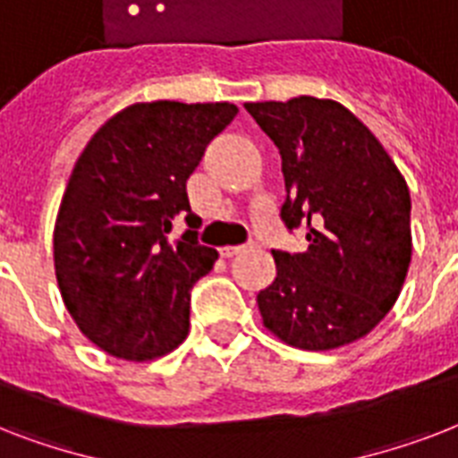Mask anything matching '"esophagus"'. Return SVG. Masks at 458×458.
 <instances>
[{
  "label": "esophagus",
  "instance_id": "34e87169",
  "mask_svg": "<svg viewBox=\"0 0 458 458\" xmlns=\"http://www.w3.org/2000/svg\"><path fill=\"white\" fill-rule=\"evenodd\" d=\"M247 247H254V242L250 244H228V247H221V257H235V254H240V251H244Z\"/></svg>",
  "mask_w": 458,
  "mask_h": 458
}]
</instances>
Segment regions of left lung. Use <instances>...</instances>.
Masks as SVG:
<instances>
[{
  "label": "left lung",
  "instance_id": "8db88e82",
  "mask_svg": "<svg viewBox=\"0 0 458 458\" xmlns=\"http://www.w3.org/2000/svg\"><path fill=\"white\" fill-rule=\"evenodd\" d=\"M283 158L287 230L306 251L273 250L278 276L257 294L280 340L326 352L369 335L397 301L411 264V197L377 138L340 102L244 104Z\"/></svg>",
  "mask_w": 458,
  "mask_h": 458
}]
</instances>
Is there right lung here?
Returning <instances> with one entry per match:
<instances>
[{"label":"right lung","mask_w":458,"mask_h":458,"mask_svg":"<svg viewBox=\"0 0 458 458\" xmlns=\"http://www.w3.org/2000/svg\"><path fill=\"white\" fill-rule=\"evenodd\" d=\"M235 114L228 102L132 104L75 161L54 225V268L68 313L106 354L149 361L187 337L190 293L218 251L197 242L201 218L185 185ZM178 220L188 230L171 243Z\"/></svg>","instance_id":"1"}]
</instances>
